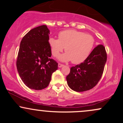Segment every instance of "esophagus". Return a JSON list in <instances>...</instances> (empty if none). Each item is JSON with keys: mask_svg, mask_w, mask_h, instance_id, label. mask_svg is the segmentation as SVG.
<instances>
[{"mask_svg": "<svg viewBox=\"0 0 123 123\" xmlns=\"http://www.w3.org/2000/svg\"><path fill=\"white\" fill-rule=\"evenodd\" d=\"M64 66V65L62 64V63H58V67L59 68H61V67H62V66Z\"/></svg>", "mask_w": 123, "mask_h": 123, "instance_id": "1", "label": "esophagus"}]
</instances>
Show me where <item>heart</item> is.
I'll use <instances>...</instances> for the list:
<instances>
[{"label":"heart","mask_w":123,"mask_h":123,"mask_svg":"<svg viewBox=\"0 0 123 123\" xmlns=\"http://www.w3.org/2000/svg\"><path fill=\"white\" fill-rule=\"evenodd\" d=\"M49 44L54 57H58L65 48L66 53L61 56L60 60H72L73 63L78 64L85 61L90 54L95 44V39L91 35L69 29L60 32L58 39L50 37Z\"/></svg>","instance_id":"obj_1"}]
</instances>
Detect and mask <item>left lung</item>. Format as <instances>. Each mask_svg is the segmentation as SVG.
<instances>
[{"label": "left lung", "instance_id": "1", "mask_svg": "<svg viewBox=\"0 0 123 123\" xmlns=\"http://www.w3.org/2000/svg\"><path fill=\"white\" fill-rule=\"evenodd\" d=\"M106 60L105 47L98 45L83 62L71 67L69 74L66 76L68 85L77 92L94 88L101 79Z\"/></svg>", "mask_w": 123, "mask_h": 123}]
</instances>
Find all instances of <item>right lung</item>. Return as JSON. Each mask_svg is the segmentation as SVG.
Here are the masks:
<instances>
[{
	"instance_id": "add662e5",
	"label": "right lung",
	"mask_w": 123,
	"mask_h": 123,
	"mask_svg": "<svg viewBox=\"0 0 123 123\" xmlns=\"http://www.w3.org/2000/svg\"><path fill=\"white\" fill-rule=\"evenodd\" d=\"M49 30L46 25L31 29L21 40L17 58V68L21 80L29 88H46L58 63L50 58Z\"/></svg>"
}]
</instances>
